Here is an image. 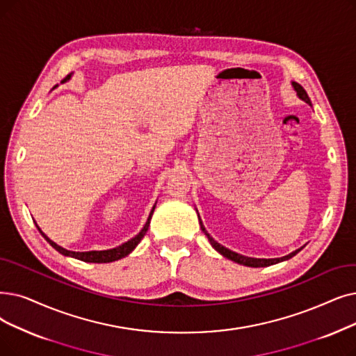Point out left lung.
Here are the masks:
<instances>
[{
	"mask_svg": "<svg viewBox=\"0 0 356 356\" xmlns=\"http://www.w3.org/2000/svg\"><path fill=\"white\" fill-rule=\"evenodd\" d=\"M292 87L296 88L297 95H298V97H300L301 100H304V102L308 103V104H312L310 99H308V96H307L305 90H304L298 83H292ZM197 216H199V213H197ZM199 224H200V228H202V231L205 233V236L208 237L211 245L213 247V249H215L216 252L221 253L224 257L236 261V264H240V265H244V266H250V268H265V266H270V265H275V264H280V261L288 260V259H291L292 256H296L300 250H302V247H301V249H298V250H296V252H292V253H289V254H286V256H284V257H276V259H254V257H247V256L238 254V253H236V252H231V250L227 249V247L221 245L220 243H216V241L208 234V231L205 229V227H204L202 221H200V218H199Z\"/></svg>",
	"mask_w": 356,
	"mask_h": 356,
	"instance_id": "left-lung-1",
	"label": "left lung"
}]
</instances>
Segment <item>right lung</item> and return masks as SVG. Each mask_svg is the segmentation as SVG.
I'll return each mask as SVG.
<instances>
[{"label":"right lung","instance_id":"right-lung-1","mask_svg":"<svg viewBox=\"0 0 356 356\" xmlns=\"http://www.w3.org/2000/svg\"><path fill=\"white\" fill-rule=\"evenodd\" d=\"M71 79V74L70 75H67L65 79H64V81H67V80H70ZM154 209H156V205L152 207V209H151V212H149V216H148V220H147V222H145V225H144V228L140 231V233H138L134 238H131V240H128L127 243H123V244H120V245H118V247H115V249H109V250H91V252H71V250H67V249H64V247H60V245H58L56 243H54L48 236H46L43 231L38 227V224H36V227H38V229H39V233L43 236V238L48 241L54 249L56 250V252H59L60 254H64V256H70V257H74V259H79V260H83V261H90V264H109V261H115V260H119V259H122V257H125V256H128L135 247L138 245V243H140L141 240H143V237L145 236V233L148 231V227H149V221H151V216H152V212H154Z\"/></svg>","mask_w":356,"mask_h":356}]
</instances>
